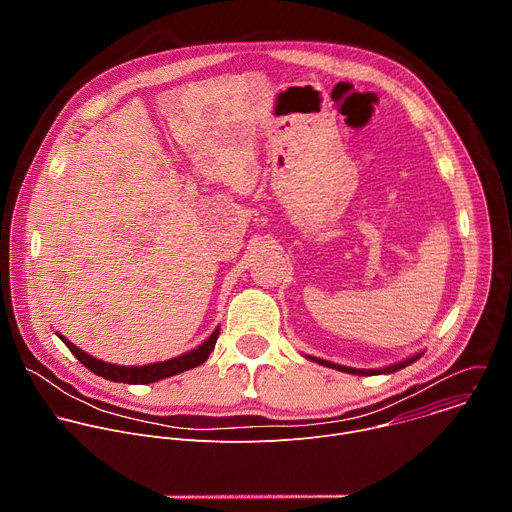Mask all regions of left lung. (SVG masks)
I'll return each mask as SVG.
<instances>
[{
    "label": "left lung",
    "mask_w": 512,
    "mask_h": 512,
    "mask_svg": "<svg viewBox=\"0 0 512 512\" xmlns=\"http://www.w3.org/2000/svg\"><path fill=\"white\" fill-rule=\"evenodd\" d=\"M423 352H419V354H415V356H411V358H407V360H403V362H397V364H391V367H385V369H350V367H342V364H334V362H330V360H322V358H314V356H308V358H312L314 362H318V364H324V367H330V369H336V371H342V373H350V375H367V377H371V375H391V373H395V371H401V369H405L407 364H411V362H415L419 356H421Z\"/></svg>",
    "instance_id": "obj_1"
}]
</instances>
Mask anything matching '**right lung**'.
Returning <instances> with one entry per match:
<instances>
[{
  "instance_id": "1",
  "label": "right lung",
  "mask_w": 512,
  "mask_h": 512,
  "mask_svg": "<svg viewBox=\"0 0 512 512\" xmlns=\"http://www.w3.org/2000/svg\"><path fill=\"white\" fill-rule=\"evenodd\" d=\"M58 334V332H56ZM58 338L68 346V350L75 354L85 367L107 379V381H113V383H129V385H148V383H156L160 379H168L172 375H178V373H184V371H190L194 367H198V364H202L210 352L214 350V344H216V338H218V328L194 350L186 352V354H180L176 358H170V360H164V362H154V364H143V367H121V364H111V362H103L87 352H83L79 346L72 344L68 338H64L62 334H58Z\"/></svg>"
}]
</instances>
